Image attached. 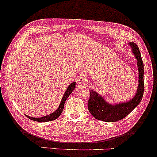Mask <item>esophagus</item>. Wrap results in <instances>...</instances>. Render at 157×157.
Returning <instances> with one entry per match:
<instances>
[{
  "label": "esophagus",
  "instance_id": "obj_1",
  "mask_svg": "<svg viewBox=\"0 0 157 157\" xmlns=\"http://www.w3.org/2000/svg\"><path fill=\"white\" fill-rule=\"evenodd\" d=\"M86 82V78L85 77H82V76L79 77L78 80H77V83H78V85L81 86H83Z\"/></svg>",
  "mask_w": 157,
  "mask_h": 157
}]
</instances>
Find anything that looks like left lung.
<instances>
[{"label":"left lung","mask_w":157,"mask_h":157,"mask_svg":"<svg viewBox=\"0 0 157 157\" xmlns=\"http://www.w3.org/2000/svg\"><path fill=\"white\" fill-rule=\"evenodd\" d=\"M129 46L137 60L139 71V85L135 95L130 101L118 104L108 103L95 90L91 89L90 98L88 101V109L93 117L106 122H115L123 119L135 109L142 101L144 93V65L139 48L134 42H129Z\"/></svg>","instance_id":"1"}]
</instances>
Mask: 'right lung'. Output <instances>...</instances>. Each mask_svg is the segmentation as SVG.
Here are the masks:
<instances>
[{"label":"right lung","mask_w":157,"mask_h":157,"mask_svg":"<svg viewBox=\"0 0 157 157\" xmlns=\"http://www.w3.org/2000/svg\"><path fill=\"white\" fill-rule=\"evenodd\" d=\"M76 86V82H72L68 86V88L66 89L65 92L63 94V98L61 100V102H60V104L59 106V107L56 109V110H55L54 112L51 114L45 115V116L41 117V118H34V117H31V116H28V115H25L27 117L30 119L35 121H39V122H45V121H53L55 119H56L57 118H59V115H61V113H63V110L64 109V105H65V101L67 100V98L69 97V95L71 94L72 92L75 90Z\"/></svg>","instance_id":"1"}]
</instances>
